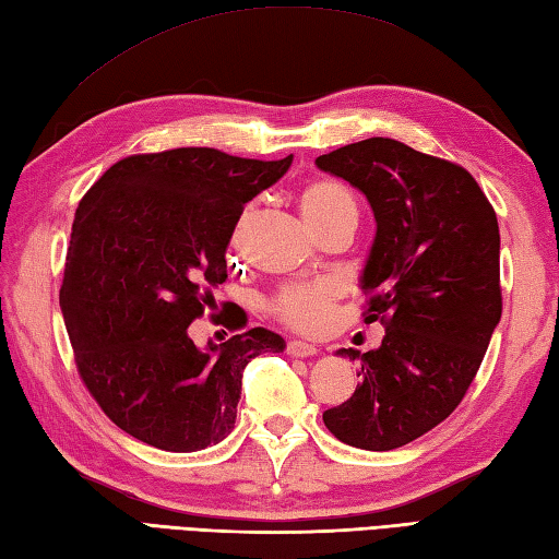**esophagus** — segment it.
Masks as SVG:
<instances>
[{
  "mask_svg": "<svg viewBox=\"0 0 559 559\" xmlns=\"http://www.w3.org/2000/svg\"><path fill=\"white\" fill-rule=\"evenodd\" d=\"M288 353L293 355V358H314L319 350H317V346H312V343H307V341H288Z\"/></svg>",
  "mask_w": 559,
  "mask_h": 559,
  "instance_id": "obj_1",
  "label": "esophagus"
}]
</instances>
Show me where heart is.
I'll return each mask as SVG.
<instances>
[{
  "label": "heart",
  "mask_w": 559,
  "mask_h": 559,
  "mask_svg": "<svg viewBox=\"0 0 559 559\" xmlns=\"http://www.w3.org/2000/svg\"><path fill=\"white\" fill-rule=\"evenodd\" d=\"M247 216L249 213H245L240 225H237V233H240ZM300 216L310 230L322 228V225L343 216H355L353 194L341 182L329 180V177L312 180L300 192ZM338 295L341 288L334 281L326 278L314 283H293V286H286L273 295L269 310L293 329L317 331L326 324L331 307L338 300Z\"/></svg>",
  "instance_id": "obj_1"
}]
</instances>
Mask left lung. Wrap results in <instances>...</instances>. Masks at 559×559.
<instances>
[{
    "mask_svg": "<svg viewBox=\"0 0 559 559\" xmlns=\"http://www.w3.org/2000/svg\"><path fill=\"white\" fill-rule=\"evenodd\" d=\"M365 194L374 240L360 288L365 322L382 319V346L341 348L358 362L355 394L324 413L341 442L389 451L449 418L502 317L500 228L468 170L372 136L317 158Z\"/></svg>",
    "mask_w": 559,
    "mask_h": 559,
    "instance_id": "obj_1",
    "label": "left lung"
}]
</instances>
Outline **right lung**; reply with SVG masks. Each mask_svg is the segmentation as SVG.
Wrapping results in <instances>:
<instances>
[{
    "mask_svg": "<svg viewBox=\"0 0 559 559\" xmlns=\"http://www.w3.org/2000/svg\"><path fill=\"white\" fill-rule=\"evenodd\" d=\"M290 163L146 153L115 163L81 199L59 307L83 384L127 435L182 454L218 444L237 418L245 365L286 348L264 326L199 348L189 324L213 300L206 288L228 278L225 249L245 204Z\"/></svg>",
    "mask_w": 559,
    "mask_h": 559,
    "instance_id": "add662e5",
    "label": "right lung"
}]
</instances>
